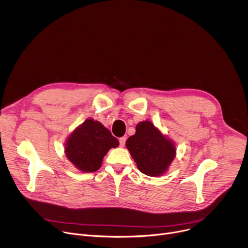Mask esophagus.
I'll list each match as a JSON object with an SVG mask.
<instances>
[{
	"mask_svg": "<svg viewBox=\"0 0 248 248\" xmlns=\"http://www.w3.org/2000/svg\"><path fill=\"white\" fill-rule=\"evenodd\" d=\"M119 141H120V146H121V147H124V144H125L126 138H125V137H121Z\"/></svg>",
	"mask_w": 248,
	"mask_h": 248,
	"instance_id": "esophagus-1",
	"label": "esophagus"
}]
</instances>
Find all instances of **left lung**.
Returning a JSON list of instances; mask_svg holds the SVG:
<instances>
[{
    "label": "left lung",
    "mask_w": 248,
    "mask_h": 248,
    "mask_svg": "<svg viewBox=\"0 0 248 248\" xmlns=\"http://www.w3.org/2000/svg\"><path fill=\"white\" fill-rule=\"evenodd\" d=\"M136 132L125 145L138 170L147 175L163 174L175 156V147L149 121L136 125Z\"/></svg>",
    "instance_id": "obj_1"
}]
</instances>
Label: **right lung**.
<instances>
[{"label": "right lung", "mask_w": 248, "mask_h": 248, "mask_svg": "<svg viewBox=\"0 0 248 248\" xmlns=\"http://www.w3.org/2000/svg\"><path fill=\"white\" fill-rule=\"evenodd\" d=\"M119 146V140L101 123L86 120L67 138L65 155L78 170L93 172L100 169L104 156Z\"/></svg>", "instance_id": "add662e5"}]
</instances>
